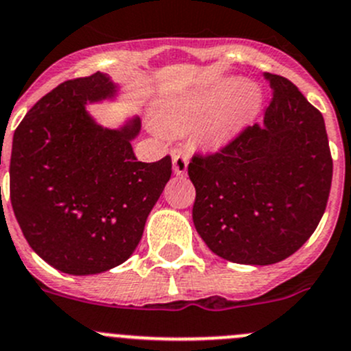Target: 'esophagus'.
Instances as JSON below:
<instances>
[{
  "mask_svg": "<svg viewBox=\"0 0 351 351\" xmlns=\"http://www.w3.org/2000/svg\"><path fill=\"white\" fill-rule=\"evenodd\" d=\"M171 158H173V171H175V175L178 176L185 175L186 168H189V154H186L183 149H173Z\"/></svg>",
  "mask_w": 351,
  "mask_h": 351,
  "instance_id": "esophagus-1",
  "label": "esophagus"
}]
</instances>
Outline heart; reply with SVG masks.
Here are the masks:
<instances>
[{"label":"heart","mask_w":351,"mask_h":351,"mask_svg":"<svg viewBox=\"0 0 351 351\" xmlns=\"http://www.w3.org/2000/svg\"><path fill=\"white\" fill-rule=\"evenodd\" d=\"M262 90L255 82L219 78L183 97L165 101L156 110V123L171 134L193 129L206 149H219L237 138L258 114Z\"/></svg>","instance_id":"heart-1"}]
</instances>
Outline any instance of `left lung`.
Wrapping results in <instances>:
<instances>
[{
  "label": "left lung",
  "mask_w": 351,
  "mask_h": 351,
  "mask_svg": "<svg viewBox=\"0 0 351 351\" xmlns=\"http://www.w3.org/2000/svg\"><path fill=\"white\" fill-rule=\"evenodd\" d=\"M264 77L273 90L264 121L189 165L197 233L219 257L254 266L285 261L311 238L332 180L321 111L288 78Z\"/></svg>",
  "instance_id": "left-lung-1"
}]
</instances>
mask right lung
I'll return each mask as SVG.
<instances>
[{"mask_svg":"<svg viewBox=\"0 0 351 351\" xmlns=\"http://www.w3.org/2000/svg\"><path fill=\"white\" fill-rule=\"evenodd\" d=\"M117 85L101 71L73 78L40 97L13 134L10 199L32 250L73 276L104 273L127 261L171 178V158L137 161L134 118L103 128L85 104Z\"/></svg>","mask_w":351,"mask_h":351,"instance_id":"1","label":"right lung"}]
</instances>
